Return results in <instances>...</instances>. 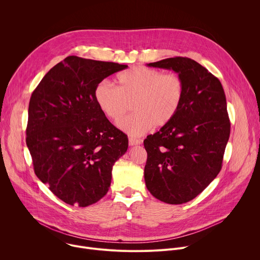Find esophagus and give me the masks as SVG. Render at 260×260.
I'll return each instance as SVG.
<instances>
[{"instance_id":"obj_1","label":"esophagus","mask_w":260,"mask_h":260,"mask_svg":"<svg viewBox=\"0 0 260 260\" xmlns=\"http://www.w3.org/2000/svg\"><path fill=\"white\" fill-rule=\"evenodd\" d=\"M128 144L129 146H135V145H140L141 144V140H138V139H135V138H129L128 139Z\"/></svg>"}]
</instances>
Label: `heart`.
Wrapping results in <instances>:
<instances>
[{
  "label": "heart",
  "mask_w": 260,
  "mask_h": 260,
  "mask_svg": "<svg viewBox=\"0 0 260 260\" xmlns=\"http://www.w3.org/2000/svg\"><path fill=\"white\" fill-rule=\"evenodd\" d=\"M118 88L102 81L94 90V100L103 114L119 121L132 105L134 114L118 126L133 137L153 127H162L173 120L184 99V83L177 74H162L158 70L135 67L118 77Z\"/></svg>",
  "instance_id": "b5f03b06"
}]
</instances>
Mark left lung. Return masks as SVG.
I'll return each mask as SVG.
<instances>
[{"mask_svg": "<svg viewBox=\"0 0 260 260\" xmlns=\"http://www.w3.org/2000/svg\"><path fill=\"white\" fill-rule=\"evenodd\" d=\"M148 67L173 70L184 83L176 116L144 140L147 189L157 200L180 205L197 198L219 174L231 122L221 82L188 57H171Z\"/></svg>", "mask_w": 260, "mask_h": 260, "instance_id": "left-lung-1", "label": "left lung"}]
</instances>
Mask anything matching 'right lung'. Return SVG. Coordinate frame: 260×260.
Masks as SVG:
<instances>
[{
	"label": "right lung",
	"mask_w": 260,
	"mask_h": 260,
	"mask_svg": "<svg viewBox=\"0 0 260 260\" xmlns=\"http://www.w3.org/2000/svg\"><path fill=\"white\" fill-rule=\"evenodd\" d=\"M126 68L71 55L31 93L25 141L35 174L66 204L87 207L105 197L112 168L127 150V136L94 100L98 84Z\"/></svg>",
	"instance_id": "right-lung-1"
}]
</instances>
